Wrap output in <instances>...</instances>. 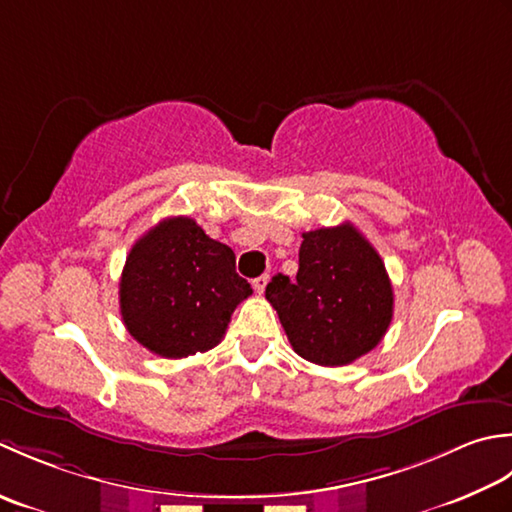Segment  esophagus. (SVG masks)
I'll list each match as a JSON object with an SVG mask.
<instances>
[{
  "label": "esophagus",
  "mask_w": 512,
  "mask_h": 512,
  "mask_svg": "<svg viewBox=\"0 0 512 512\" xmlns=\"http://www.w3.org/2000/svg\"><path fill=\"white\" fill-rule=\"evenodd\" d=\"M267 283H269V276H267V274L254 278V289H256V294H263L265 287H267Z\"/></svg>",
  "instance_id": "obj_1"
}]
</instances>
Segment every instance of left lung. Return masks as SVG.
Listing matches in <instances>:
<instances>
[{
    "mask_svg": "<svg viewBox=\"0 0 512 512\" xmlns=\"http://www.w3.org/2000/svg\"><path fill=\"white\" fill-rule=\"evenodd\" d=\"M291 347L320 367H342L378 347L393 318L380 254L351 223L302 234L298 274L265 289Z\"/></svg>",
    "mask_w": 512,
    "mask_h": 512,
    "instance_id": "1",
    "label": "left lung"
}]
</instances>
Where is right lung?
Returning a JSON list of instances; mask_svg holds the SVG:
<instances>
[{
  "instance_id": "1",
  "label": "right lung",
  "mask_w": 512,
  "mask_h": 512,
  "mask_svg": "<svg viewBox=\"0 0 512 512\" xmlns=\"http://www.w3.org/2000/svg\"><path fill=\"white\" fill-rule=\"evenodd\" d=\"M252 296L236 256L190 216L163 218L132 245L119 283L130 336L161 358H187L223 340L234 309Z\"/></svg>"
}]
</instances>
